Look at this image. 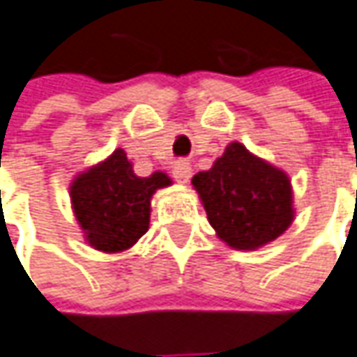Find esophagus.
<instances>
[{
  "instance_id": "esophagus-1",
  "label": "esophagus",
  "mask_w": 357,
  "mask_h": 357,
  "mask_svg": "<svg viewBox=\"0 0 357 357\" xmlns=\"http://www.w3.org/2000/svg\"><path fill=\"white\" fill-rule=\"evenodd\" d=\"M172 174H174L176 181H179V183H188L190 178H192V167H190L188 163L179 161V163H176V167H174Z\"/></svg>"
}]
</instances>
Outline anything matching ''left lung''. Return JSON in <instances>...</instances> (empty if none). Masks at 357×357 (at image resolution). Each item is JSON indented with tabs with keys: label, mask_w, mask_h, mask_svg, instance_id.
I'll use <instances>...</instances> for the list:
<instances>
[{
	"label": "left lung",
	"mask_w": 357,
	"mask_h": 357,
	"mask_svg": "<svg viewBox=\"0 0 357 357\" xmlns=\"http://www.w3.org/2000/svg\"><path fill=\"white\" fill-rule=\"evenodd\" d=\"M192 185L216 236L234 250L277 241L295 220L293 185L281 167L232 141Z\"/></svg>",
	"instance_id": "left-lung-1"
}]
</instances>
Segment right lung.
I'll list each match as a JSON object with an SVG mask.
<instances>
[{"label": "right lung", "instance_id": "1", "mask_svg": "<svg viewBox=\"0 0 357 357\" xmlns=\"http://www.w3.org/2000/svg\"><path fill=\"white\" fill-rule=\"evenodd\" d=\"M167 185L172 178L163 172L139 178L121 147L78 172L68 194L84 242L107 255L133 248L149 230L153 194Z\"/></svg>", "mask_w": 357, "mask_h": 357}]
</instances>
